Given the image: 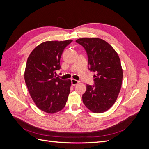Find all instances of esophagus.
Wrapping results in <instances>:
<instances>
[{
	"label": "esophagus",
	"instance_id": "obj_1",
	"mask_svg": "<svg viewBox=\"0 0 149 149\" xmlns=\"http://www.w3.org/2000/svg\"><path fill=\"white\" fill-rule=\"evenodd\" d=\"M78 83H79L78 81L76 80V79H71V84H72V85H73V86H75V85H76V84H78Z\"/></svg>",
	"mask_w": 149,
	"mask_h": 149
}]
</instances>
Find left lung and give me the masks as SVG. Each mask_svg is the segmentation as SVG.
Returning <instances> with one entry per match:
<instances>
[{"label": "left lung", "mask_w": 149, "mask_h": 149, "mask_svg": "<svg viewBox=\"0 0 149 149\" xmlns=\"http://www.w3.org/2000/svg\"><path fill=\"white\" fill-rule=\"evenodd\" d=\"M86 51L89 70L95 72L94 85L86 84L82 96L84 104L94 113H102L112 106L119 95L123 73L118 54L111 45L99 38L76 40Z\"/></svg>", "instance_id": "1"}]
</instances>
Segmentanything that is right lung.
<instances>
[{"label":"right lung","instance_id":"1","mask_svg":"<svg viewBox=\"0 0 149 149\" xmlns=\"http://www.w3.org/2000/svg\"><path fill=\"white\" fill-rule=\"evenodd\" d=\"M72 42H43L33 49L26 61L24 78L29 92L38 109L47 113H56L66 105L71 80H63L55 74L61 68L63 52Z\"/></svg>","mask_w":149,"mask_h":149}]
</instances>
